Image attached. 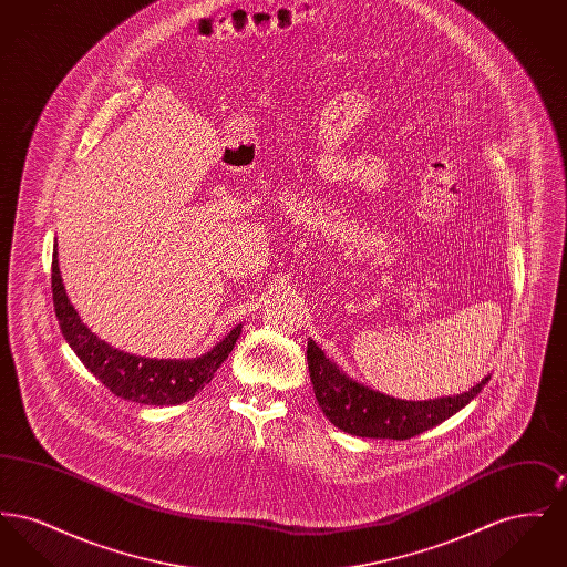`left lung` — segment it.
<instances>
[{
  "instance_id": "obj_1",
  "label": "left lung",
  "mask_w": 567,
  "mask_h": 567,
  "mask_svg": "<svg viewBox=\"0 0 567 567\" xmlns=\"http://www.w3.org/2000/svg\"><path fill=\"white\" fill-rule=\"evenodd\" d=\"M308 370L315 384V398L324 416L342 432L359 437H389L408 440L444 423L461 408L470 404L488 382L485 377L470 391L457 395L405 402L347 377L324 352L308 340Z\"/></svg>"
}]
</instances>
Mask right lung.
Returning <instances> with one entry per match:
<instances>
[{
  "instance_id": "add662e5",
  "label": "right lung",
  "mask_w": 567,
  "mask_h": 567,
  "mask_svg": "<svg viewBox=\"0 0 567 567\" xmlns=\"http://www.w3.org/2000/svg\"><path fill=\"white\" fill-rule=\"evenodd\" d=\"M54 315L59 327L72 351L79 354L84 368L104 382L116 398L146 405H176L189 402L199 389H204L220 363L234 349L243 324L234 327L218 344L195 359H146L130 352L112 349L100 340L70 303L56 259V244L53 250Z\"/></svg>"
}]
</instances>
